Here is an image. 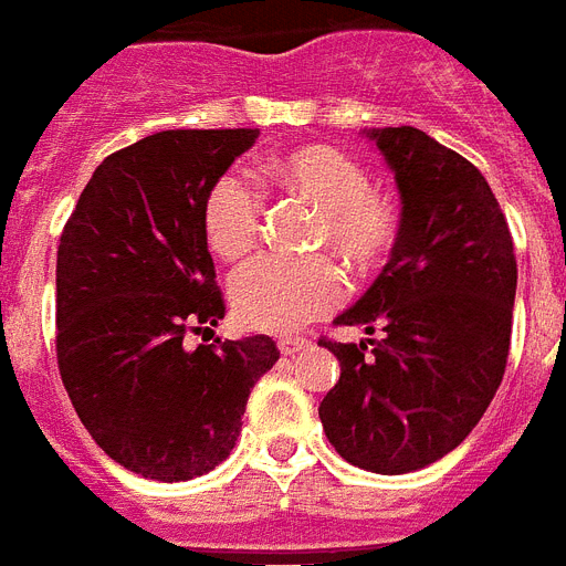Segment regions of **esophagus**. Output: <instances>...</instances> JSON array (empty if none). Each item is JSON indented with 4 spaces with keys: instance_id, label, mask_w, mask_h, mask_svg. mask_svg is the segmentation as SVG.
Masks as SVG:
<instances>
[{
    "instance_id": "esophagus-1",
    "label": "esophagus",
    "mask_w": 566,
    "mask_h": 566,
    "mask_svg": "<svg viewBox=\"0 0 566 566\" xmlns=\"http://www.w3.org/2000/svg\"><path fill=\"white\" fill-rule=\"evenodd\" d=\"M277 347H280V354H283V356H295V354H301V350H306V347H310V338L283 336L277 342Z\"/></svg>"
}]
</instances>
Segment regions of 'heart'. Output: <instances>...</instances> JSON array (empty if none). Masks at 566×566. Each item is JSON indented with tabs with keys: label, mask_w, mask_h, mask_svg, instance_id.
<instances>
[{
	"label": "heart",
	"mask_w": 566,
	"mask_h": 566,
	"mask_svg": "<svg viewBox=\"0 0 566 566\" xmlns=\"http://www.w3.org/2000/svg\"><path fill=\"white\" fill-rule=\"evenodd\" d=\"M269 175L280 187L301 192L321 207L315 245L333 248L356 271L377 269L400 239V205L391 192L370 187L356 157L333 146L289 151ZM262 196L242 171H224L210 187L201 210L205 239L221 260H239L260 237ZM347 280L329 256L262 254L245 262L230 280L237 318L262 333H292L336 310L345 301Z\"/></svg>",
	"instance_id": "b5f03b06"
}]
</instances>
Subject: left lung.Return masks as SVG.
<instances>
[{"label": "left lung", "mask_w": 566, "mask_h": 566, "mask_svg": "<svg viewBox=\"0 0 566 566\" xmlns=\"http://www.w3.org/2000/svg\"><path fill=\"white\" fill-rule=\"evenodd\" d=\"M368 137L395 171L403 221L382 274L336 318L382 338H321L342 377L318 418L345 462L397 476L455 450L494 400L512 345L517 260L473 163L411 125Z\"/></svg>", "instance_id": "left-lung-1"}]
</instances>
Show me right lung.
Wrapping results in <instances>:
<instances>
[{
	"mask_svg": "<svg viewBox=\"0 0 566 566\" xmlns=\"http://www.w3.org/2000/svg\"><path fill=\"white\" fill-rule=\"evenodd\" d=\"M256 128L160 130L104 157L57 245V368L81 423L122 468L184 482L221 464L269 336L189 347L224 318L201 210Z\"/></svg>",
	"mask_w": 566,
	"mask_h": 566,
	"instance_id": "1",
	"label": "right lung"
}]
</instances>
